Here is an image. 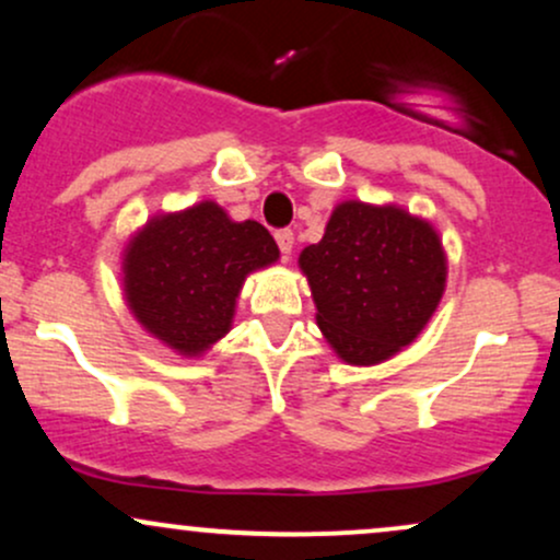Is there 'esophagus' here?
<instances>
[{"mask_svg": "<svg viewBox=\"0 0 560 560\" xmlns=\"http://www.w3.org/2000/svg\"><path fill=\"white\" fill-rule=\"evenodd\" d=\"M276 244H279V249H281V255H284V260H289V255H292V249H294V234L289 229L279 231V234H276Z\"/></svg>", "mask_w": 560, "mask_h": 560, "instance_id": "esophagus-1", "label": "esophagus"}]
</instances>
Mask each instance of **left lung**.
Returning a JSON list of instances; mask_svg holds the SVG:
<instances>
[{"label":"left lung","mask_w":560,"mask_h":560,"mask_svg":"<svg viewBox=\"0 0 560 560\" xmlns=\"http://www.w3.org/2000/svg\"><path fill=\"white\" fill-rule=\"evenodd\" d=\"M298 266L318 329L347 365H378L413 345L447 287L440 231L395 202H339Z\"/></svg>","instance_id":"obj_1"}]
</instances>
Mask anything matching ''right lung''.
I'll return each mask as SVG.
<instances>
[{"label":"right lung","mask_w":560,"mask_h":560,"mask_svg":"<svg viewBox=\"0 0 560 560\" xmlns=\"http://www.w3.org/2000/svg\"><path fill=\"white\" fill-rule=\"evenodd\" d=\"M279 260L258 221H234L202 199L160 210L128 236L120 253L124 300L137 324L176 355L197 361L234 326L249 273Z\"/></svg>","instance_id":"add662e5"}]
</instances>
